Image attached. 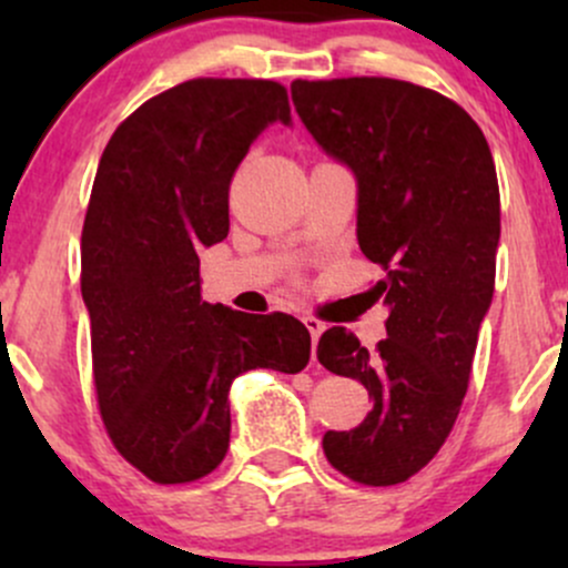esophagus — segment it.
Returning a JSON list of instances; mask_svg holds the SVG:
<instances>
[{
	"mask_svg": "<svg viewBox=\"0 0 568 568\" xmlns=\"http://www.w3.org/2000/svg\"><path fill=\"white\" fill-rule=\"evenodd\" d=\"M302 321H304L306 331H310V336H312V361H315V344H317V338H321V334L325 331V323L321 321V317H315V315H304Z\"/></svg>",
	"mask_w": 568,
	"mask_h": 568,
	"instance_id": "34e87169",
	"label": "esophagus"
}]
</instances>
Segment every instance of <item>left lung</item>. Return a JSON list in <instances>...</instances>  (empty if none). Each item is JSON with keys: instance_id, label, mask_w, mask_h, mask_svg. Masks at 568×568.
I'll list each match as a JSON object with an SVG mask.
<instances>
[{"instance_id": "1", "label": "left lung", "mask_w": 568, "mask_h": 568, "mask_svg": "<svg viewBox=\"0 0 568 568\" xmlns=\"http://www.w3.org/2000/svg\"><path fill=\"white\" fill-rule=\"evenodd\" d=\"M293 106L357 179V243L384 277L387 338L328 328L317 361L357 379L374 408L323 435L325 459L363 486H395L452 433L494 296L499 184L484 130L452 98L389 77L296 80Z\"/></svg>"}]
</instances>
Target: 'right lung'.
Instances as JSON below:
<instances>
[{"instance_id": "right-lung-1", "label": "right lung", "mask_w": 568, "mask_h": 568, "mask_svg": "<svg viewBox=\"0 0 568 568\" xmlns=\"http://www.w3.org/2000/svg\"><path fill=\"white\" fill-rule=\"evenodd\" d=\"M277 120L291 122L280 82L200 77L141 103L98 162L80 275L98 408L122 459L154 484H192L221 465L240 374L310 363L296 317L200 293V247L230 232L232 175Z\"/></svg>"}]
</instances>
